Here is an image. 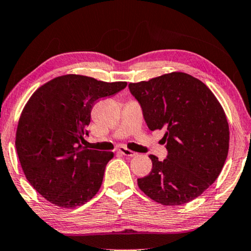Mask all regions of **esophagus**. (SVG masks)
Wrapping results in <instances>:
<instances>
[{
  "label": "esophagus",
  "instance_id": "obj_1",
  "mask_svg": "<svg viewBox=\"0 0 251 251\" xmlns=\"http://www.w3.org/2000/svg\"><path fill=\"white\" fill-rule=\"evenodd\" d=\"M118 150L122 153V155H125L126 157H133L134 155H136V152L131 151V150H129L128 148H126V147H119Z\"/></svg>",
  "mask_w": 251,
  "mask_h": 251
}]
</instances>
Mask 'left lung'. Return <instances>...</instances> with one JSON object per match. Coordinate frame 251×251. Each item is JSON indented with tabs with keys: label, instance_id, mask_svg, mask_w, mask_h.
<instances>
[{
	"label": "left lung",
	"instance_id": "8db88e82",
	"mask_svg": "<svg viewBox=\"0 0 251 251\" xmlns=\"http://www.w3.org/2000/svg\"><path fill=\"white\" fill-rule=\"evenodd\" d=\"M148 128L165 130L167 157L150 155L152 169L138 186L164 205L191 202L214 183L229 151V125L221 104L205 84L174 72L129 84Z\"/></svg>",
	"mask_w": 251,
	"mask_h": 251
}]
</instances>
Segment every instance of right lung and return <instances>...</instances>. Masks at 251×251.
Listing matches in <instances>:
<instances>
[{"mask_svg":"<svg viewBox=\"0 0 251 251\" xmlns=\"http://www.w3.org/2000/svg\"><path fill=\"white\" fill-rule=\"evenodd\" d=\"M126 86V82L64 75L32 94L19 120L15 147L26 179L42 198L72 209L99 192L105 166L114 155L80 144L88 136L95 102Z\"/></svg>","mask_w":251,"mask_h":251,"instance_id":"right-lung-1","label":"right lung"}]
</instances>
